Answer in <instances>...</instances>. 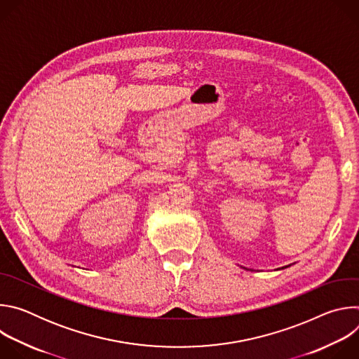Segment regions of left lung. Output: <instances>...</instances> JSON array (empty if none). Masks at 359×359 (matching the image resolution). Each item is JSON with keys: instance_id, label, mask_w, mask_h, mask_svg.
Here are the masks:
<instances>
[{"instance_id": "8db88e82", "label": "left lung", "mask_w": 359, "mask_h": 359, "mask_svg": "<svg viewBox=\"0 0 359 359\" xmlns=\"http://www.w3.org/2000/svg\"><path fill=\"white\" fill-rule=\"evenodd\" d=\"M285 267H290V266H285ZM285 267H283V269H285ZM243 269H244V267H243ZM245 270H247V269H245ZM277 270H278V269H277Z\"/></svg>"}]
</instances>
